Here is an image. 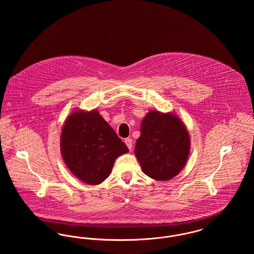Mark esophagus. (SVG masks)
<instances>
[{"mask_svg":"<svg viewBox=\"0 0 254 254\" xmlns=\"http://www.w3.org/2000/svg\"><path fill=\"white\" fill-rule=\"evenodd\" d=\"M125 143H126V145H127V146L128 147V149H129V150H131V149H132V140H131L130 138H127V139H125Z\"/></svg>","mask_w":254,"mask_h":254,"instance_id":"obj_1","label":"esophagus"}]
</instances>
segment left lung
Masks as SVG:
<instances>
[{
  "instance_id": "1",
  "label": "left lung",
  "mask_w": 254,
  "mask_h": 254,
  "mask_svg": "<svg viewBox=\"0 0 254 254\" xmlns=\"http://www.w3.org/2000/svg\"><path fill=\"white\" fill-rule=\"evenodd\" d=\"M190 150V134L179 117L172 112H147L134 149L145 175L157 181L172 179L184 169Z\"/></svg>"
}]
</instances>
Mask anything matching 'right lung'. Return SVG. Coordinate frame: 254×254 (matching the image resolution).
<instances>
[{"instance_id": "add662e5", "label": "right lung", "mask_w": 254, "mask_h": 254, "mask_svg": "<svg viewBox=\"0 0 254 254\" xmlns=\"http://www.w3.org/2000/svg\"><path fill=\"white\" fill-rule=\"evenodd\" d=\"M61 153L74 176L99 185L110 174L115 160L128 148L99 111L74 110L61 132Z\"/></svg>"}]
</instances>
